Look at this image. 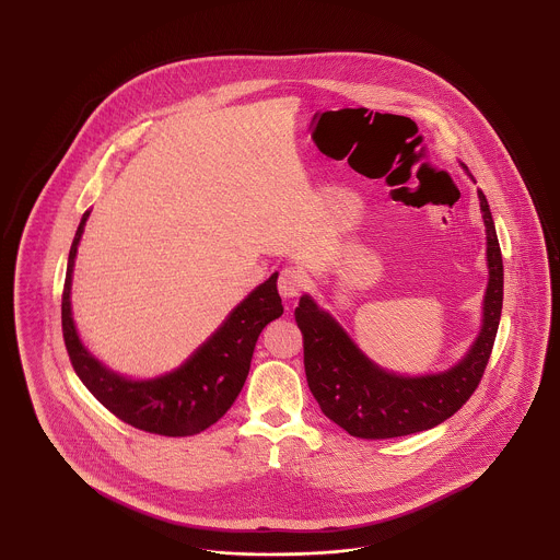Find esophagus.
I'll list each match as a JSON object with an SVG mask.
<instances>
[{
	"label": "esophagus",
	"instance_id": "1",
	"mask_svg": "<svg viewBox=\"0 0 560 560\" xmlns=\"http://www.w3.org/2000/svg\"><path fill=\"white\" fill-rule=\"evenodd\" d=\"M277 288H279L281 298L292 300L304 290V277L295 268H283L279 275V281H277Z\"/></svg>",
	"mask_w": 560,
	"mask_h": 560
}]
</instances>
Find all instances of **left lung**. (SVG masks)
Segmentation results:
<instances>
[{
	"label": "left lung",
	"mask_w": 560,
	"mask_h": 560,
	"mask_svg": "<svg viewBox=\"0 0 560 560\" xmlns=\"http://www.w3.org/2000/svg\"><path fill=\"white\" fill-rule=\"evenodd\" d=\"M462 170L472 178L468 167ZM475 180V178H472ZM487 240V290L480 329L466 354L443 372H388L357 347L347 329L304 293L295 320L304 336V370L320 411L359 439H393L439 427L470 399L487 368L502 317L504 265L487 197L479 190Z\"/></svg>",
	"instance_id": "obj_1"
}]
</instances>
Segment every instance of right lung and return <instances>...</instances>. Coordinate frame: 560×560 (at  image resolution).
Returning a JSON list of instances; mask_svg holds the SVG:
<instances>
[{"instance_id":"right-lung-1","label":"right lung","mask_w":560,"mask_h":560,"mask_svg":"<svg viewBox=\"0 0 560 560\" xmlns=\"http://www.w3.org/2000/svg\"><path fill=\"white\" fill-rule=\"evenodd\" d=\"M81 215L71 243L62 292V336L73 370L85 388L126 424L163 436H188L215 424L240 397L260 331L283 315L277 277L247 293L222 325L176 370L155 377H128L113 372L83 347L71 308L73 267L83 226Z\"/></svg>"}]
</instances>
